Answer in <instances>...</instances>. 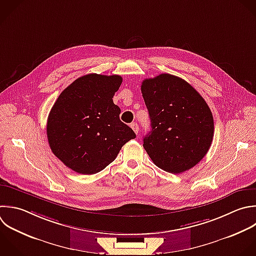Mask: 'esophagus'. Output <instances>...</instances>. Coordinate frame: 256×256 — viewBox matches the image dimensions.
Masks as SVG:
<instances>
[{"label":"esophagus","mask_w":256,"mask_h":256,"mask_svg":"<svg viewBox=\"0 0 256 256\" xmlns=\"http://www.w3.org/2000/svg\"><path fill=\"white\" fill-rule=\"evenodd\" d=\"M131 128L133 129V131L136 133V134H138L139 133V126H138V124L137 123H132L131 124Z\"/></svg>","instance_id":"obj_1"}]
</instances>
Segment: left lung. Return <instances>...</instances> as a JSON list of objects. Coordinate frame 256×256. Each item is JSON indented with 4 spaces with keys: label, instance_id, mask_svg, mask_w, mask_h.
I'll return each mask as SVG.
<instances>
[{
    "label": "left lung",
    "instance_id": "1",
    "mask_svg": "<svg viewBox=\"0 0 256 256\" xmlns=\"http://www.w3.org/2000/svg\"><path fill=\"white\" fill-rule=\"evenodd\" d=\"M141 92L151 120L143 147L162 170L179 174L194 167L213 139V116L203 97L170 74L145 79Z\"/></svg>",
    "mask_w": 256,
    "mask_h": 256
}]
</instances>
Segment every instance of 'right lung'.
<instances>
[{
	"mask_svg": "<svg viewBox=\"0 0 256 256\" xmlns=\"http://www.w3.org/2000/svg\"><path fill=\"white\" fill-rule=\"evenodd\" d=\"M121 83L119 75L88 74L69 85L53 105L48 142L54 155L75 172H100L136 137L120 120L121 110L113 102Z\"/></svg>",
	"mask_w": 256,
	"mask_h": 256,
	"instance_id": "1",
	"label": "right lung"
}]
</instances>
